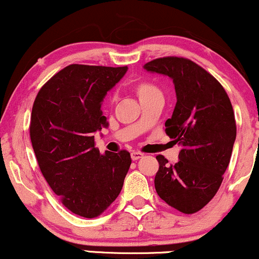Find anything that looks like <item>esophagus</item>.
<instances>
[{
	"mask_svg": "<svg viewBox=\"0 0 259 259\" xmlns=\"http://www.w3.org/2000/svg\"><path fill=\"white\" fill-rule=\"evenodd\" d=\"M143 157V153L142 152H139V151H134L132 153V159L133 160H138L140 158Z\"/></svg>",
	"mask_w": 259,
	"mask_h": 259,
	"instance_id": "esophagus-1",
	"label": "esophagus"
}]
</instances>
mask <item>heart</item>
I'll use <instances>...</instances> for the list:
<instances>
[{
    "label": "heart",
    "mask_w": 259,
    "mask_h": 259,
    "mask_svg": "<svg viewBox=\"0 0 259 259\" xmlns=\"http://www.w3.org/2000/svg\"><path fill=\"white\" fill-rule=\"evenodd\" d=\"M153 92H159V89L154 85L153 83L151 82H141L138 85V94L139 96L145 95V94H149V93Z\"/></svg>",
    "instance_id": "obj_1"
}]
</instances>
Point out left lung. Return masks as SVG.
Returning a JSON list of instances; mask_svg holds the SVG:
<instances>
[{"mask_svg": "<svg viewBox=\"0 0 259 259\" xmlns=\"http://www.w3.org/2000/svg\"><path fill=\"white\" fill-rule=\"evenodd\" d=\"M145 68L169 76L177 98L165 132L181 146L180 160L172 165L164 155L155 157V191L180 212L195 213L216 195L232 157L236 138L232 102L212 74L187 58H158Z\"/></svg>", "mask_w": 259, "mask_h": 259, "instance_id": "1", "label": "left lung"}]
</instances>
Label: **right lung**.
<instances>
[{"label": "right lung", "mask_w": 259, "mask_h": 259, "mask_svg": "<svg viewBox=\"0 0 259 259\" xmlns=\"http://www.w3.org/2000/svg\"><path fill=\"white\" fill-rule=\"evenodd\" d=\"M126 70L68 65L39 89L32 106L30 139L40 172L61 204L85 219L116 200L132 164L125 149L100 154L94 139L107 125L102 99Z\"/></svg>", "instance_id": "add662e5"}]
</instances>
